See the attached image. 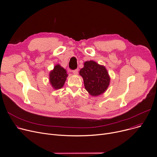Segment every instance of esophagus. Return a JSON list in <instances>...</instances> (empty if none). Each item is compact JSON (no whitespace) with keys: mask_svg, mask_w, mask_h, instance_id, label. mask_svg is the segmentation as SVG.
<instances>
[{"mask_svg":"<svg viewBox=\"0 0 157 157\" xmlns=\"http://www.w3.org/2000/svg\"><path fill=\"white\" fill-rule=\"evenodd\" d=\"M72 73H73L74 74H78V69L73 70V71H72Z\"/></svg>","mask_w":157,"mask_h":157,"instance_id":"obj_1","label":"esophagus"}]
</instances>
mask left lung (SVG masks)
Returning <instances> with one entry per match:
<instances>
[{
  "label": "left lung",
  "instance_id": "obj_1",
  "mask_svg": "<svg viewBox=\"0 0 157 157\" xmlns=\"http://www.w3.org/2000/svg\"><path fill=\"white\" fill-rule=\"evenodd\" d=\"M79 74L83 79L86 91L92 96L102 94L109 86L110 77L105 67L93 60L84 63Z\"/></svg>",
  "mask_w": 157,
  "mask_h": 157
}]
</instances>
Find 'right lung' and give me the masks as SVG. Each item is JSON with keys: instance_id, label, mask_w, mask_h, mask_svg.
Here are the masks:
<instances>
[{"instance_id": "add662e5", "label": "right lung", "mask_w": 157, "mask_h": 157, "mask_svg": "<svg viewBox=\"0 0 157 157\" xmlns=\"http://www.w3.org/2000/svg\"><path fill=\"white\" fill-rule=\"evenodd\" d=\"M67 76L66 70L57 64L49 72V82L54 89H60L63 87Z\"/></svg>"}]
</instances>
